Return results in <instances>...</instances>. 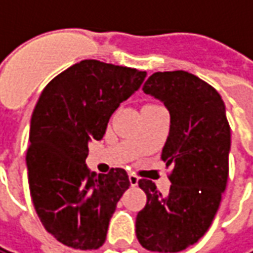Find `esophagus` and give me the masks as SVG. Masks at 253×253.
Returning a JSON list of instances; mask_svg holds the SVG:
<instances>
[{"label": "esophagus", "mask_w": 253, "mask_h": 253, "mask_svg": "<svg viewBox=\"0 0 253 253\" xmlns=\"http://www.w3.org/2000/svg\"><path fill=\"white\" fill-rule=\"evenodd\" d=\"M128 180H130V186L131 187L138 186V177L134 175V173H130V175H128Z\"/></svg>", "instance_id": "obj_1"}]
</instances>
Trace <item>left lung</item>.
Instances as JSON below:
<instances>
[{
    "mask_svg": "<svg viewBox=\"0 0 253 253\" xmlns=\"http://www.w3.org/2000/svg\"><path fill=\"white\" fill-rule=\"evenodd\" d=\"M142 90L169 112V135L161 160L172 167V186L161 195L139 180L148 202L135 221L137 239L153 252H180L210 228L226 188L230 127L221 96L184 70L154 73Z\"/></svg>",
    "mask_w": 253,
    "mask_h": 253,
    "instance_id": "1",
    "label": "left lung"
}]
</instances>
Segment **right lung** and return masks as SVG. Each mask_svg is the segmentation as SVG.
I'll use <instances>...</instances> for the list:
<instances>
[{
	"instance_id": "add662e5",
	"label": "right lung",
	"mask_w": 253,
	"mask_h": 253,
	"mask_svg": "<svg viewBox=\"0 0 253 253\" xmlns=\"http://www.w3.org/2000/svg\"><path fill=\"white\" fill-rule=\"evenodd\" d=\"M146 72L86 59L42 92L32 112L27 168L38 217L74 250L104 244L116 203L128 188L127 172L96 173L85 160L89 142L104 137L111 115L141 88Z\"/></svg>"
}]
</instances>
